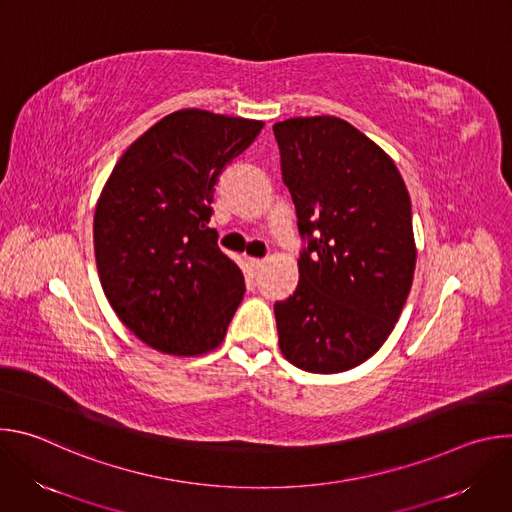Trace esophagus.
<instances>
[{"label": "esophagus", "instance_id": "34e87169", "mask_svg": "<svg viewBox=\"0 0 512 512\" xmlns=\"http://www.w3.org/2000/svg\"><path fill=\"white\" fill-rule=\"evenodd\" d=\"M247 263H249V267H251V271L257 275L259 271H261V267L265 265V259H257V257H249L247 259Z\"/></svg>", "mask_w": 512, "mask_h": 512}]
</instances>
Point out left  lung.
Listing matches in <instances>:
<instances>
[{
	"label": "left lung",
	"mask_w": 512,
	"mask_h": 512,
	"mask_svg": "<svg viewBox=\"0 0 512 512\" xmlns=\"http://www.w3.org/2000/svg\"><path fill=\"white\" fill-rule=\"evenodd\" d=\"M304 241L300 283L275 302L279 348L308 373H342L391 334L415 271L411 200L393 160L338 117L273 125Z\"/></svg>",
	"instance_id": "obj_1"
}]
</instances>
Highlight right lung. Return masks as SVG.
Instances as JSON below:
<instances>
[{
  "instance_id": "obj_1",
  "label": "right lung",
  "mask_w": 512,
  "mask_h": 512,
  "mask_svg": "<svg viewBox=\"0 0 512 512\" xmlns=\"http://www.w3.org/2000/svg\"><path fill=\"white\" fill-rule=\"evenodd\" d=\"M263 129L200 109L170 113L135 139L95 210V257L105 296L145 344L202 354L223 342L245 277L208 227L214 186Z\"/></svg>"
}]
</instances>
